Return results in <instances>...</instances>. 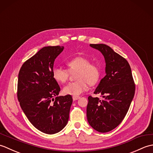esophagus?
Returning <instances> with one entry per match:
<instances>
[{"mask_svg": "<svg viewBox=\"0 0 153 153\" xmlns=\"http://www.w3.org/2000/svg\"><path fill=\"white\" fill-rule=\"evenodd\" d=\"M80 98V97L79 96H73L72 97V99L74 100H76L77 99H79Z\"/></svg>", "mask_w": 153, "mask_h": 153, "instance_id": "obj_1", "label": "esophagus"}]
</instances>
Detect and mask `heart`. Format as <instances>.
I'll list each match as a JSON object with an SVG mask.
<instances>
[{
    "label": "heart",
    "mask_w": 153,
    "mask_h": 153,
    "mask_svg": "<svg viewBox=\"0 0 153 153\" xmlns=\"http://www.w3.org/2000/svg\"><path fill=\"white\" fill-rule=\"evenodd\" d=\"M67 69L56 66L53 70V78L59 83H65L68 79L70 72L77 71L76 82H71L65 85L63 93L65 95L73 96L79 95L81 93L87 90V83L89 85H95L97 83L100 76V70L99 66L91 63L87 58L83 56H76L67 62Z\"/></svg>",
    "instance_id": "heart-1"
}]
</instances>
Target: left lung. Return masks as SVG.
<instances>
[{
	"mask_svg": "<svg viewBox=\"0 0 153 153\" xmlns=\"http://www.w3.org/2000/svg\"><path fill=\"white\" fill-rule=\"evenodd\" d=\"M105 57L106 76L100 80L95 94L88 97L87 118L96 131L106 133L116 128L128 112L135 95V85L130 66L124 58L105 44H90Z\"/></svg>",
	"mask_w": 153,
	"mask_h": 153,
	"instance_id": "1",
	"label": "left lung"
}]
</instances>
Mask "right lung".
<instances>
[{
	"mask_svg": "<svg viewBox=\"0 0 153 153\" xmlns=\"http://www.w3.org/2000/svg\"><path fill=\"white\" fill-rule=\"evenodd\" d=\"M63 46L42 48L23 64L18 74V99L32 125L47 134L60 131L66 126L71 95L59 96L60 86L53 77L56 58Z\"/></svg>",
	"mask_w": 153,
	"mask_h": 153,
	"instance_id": "1",
	"label": "right lung"
}]
</instances>
